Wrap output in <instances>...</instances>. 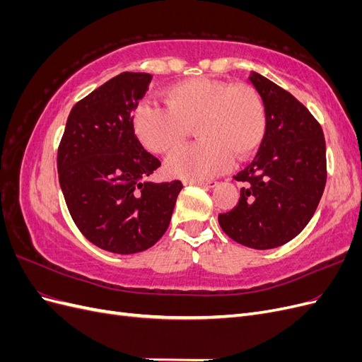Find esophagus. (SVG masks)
I'll return each mask as SVG.
<instances>
[{
	"label": "esophagus",
	"mask_w": 362,
	"mask_h": 362,
	"mask_svg": "<svg viewBox=\"0 0 362 362\" xmlns=\"http://www.w3.org/2000/svg\"><path fill=\"white\" fill-rule=\"evenodd\" d=\"M184 185H199V187H205V189H213L217 185V181H184Z\"/></svg>",
	"instance_id": "esophagus-1"
}]
</instances>
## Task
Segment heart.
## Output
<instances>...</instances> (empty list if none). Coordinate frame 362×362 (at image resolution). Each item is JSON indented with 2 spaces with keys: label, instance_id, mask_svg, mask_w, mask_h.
I'll list each match as a JSON object with an SVG mask.
<instances>
[{
  "label": "heart",
  "instance_id": "heart-1",
  "mask_svg": "<svg viewBox=\"0 0 362 362\" xmlns=\"http://www.w3.org/2000/svg\"><path fill=\"white\" fill-rule=\"evenodd\" d=\"M163 105L141 101L131 125L139 141L154 154L178 148L190 127L199 139L166 160L170 177L202 181L226 172L234 157L255 154L266 136V110L259 95L247 84L211 78L175 83L163 92Z\"/></svg>",
  "mask_w": 362,
  "mask_h": 362
}]
</instances>
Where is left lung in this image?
<instances>
[{"label": "left lung", "mask_w": 362, "mask_h": 362, "mask_svg": "<svg viewBox=\"0 0 362 362\" xmlns=\"http://www.w3.org/2000/svg\"><path fill=\"white\" fill-rule=\"evenodd\" d=\"M249 80L264 104L266 136L234 177L245 182L238 204L217 218L234 242L264 250L286 245L311 221L326 184V145L319 122L291 93L257 72Z\"/></svg>", "instance_id": "1"}]
</instances>
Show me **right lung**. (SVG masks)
Listing matches in <instances>:
<instances>
[{
    "label": "right lung",
    "mask_w": 362,
    "mask_h": 362,
    "mask_svg": "<svg viewBox=\"0 0 362 362\" xmlns=\"http://www.w3.org/2000/svg\"><path fill=\"white\" fill-rule=\"evenodd\" d=\"M151 78L122 72L76 103L57 152L60 187L76 228L95 246L120 255L158 242L182 189L178 180L148 181L161 163L131 125Z\"/></svg>",
    "instance_id": "right-lung-1"
}]
</instances>
